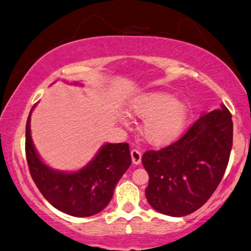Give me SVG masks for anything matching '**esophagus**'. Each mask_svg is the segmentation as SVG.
Segmentation results:
<instances>
[{
    "instance_id": "34e87169",
    "label": "esophagus",
    "mask_w": 251,
    "mask_h": 251,
    "mask_svg": "<svg viewBox=\"0 0 251 251\" xmlns=\"http://www.w3.org/2000/svg\"><path fill=\"white\" fill-rule=\"evenodd\" d=\"M131 158H132V163L133 164H140L141 161V152L139 151L138 149H132L131 150Z\"/></svg>"
}]
</instances>
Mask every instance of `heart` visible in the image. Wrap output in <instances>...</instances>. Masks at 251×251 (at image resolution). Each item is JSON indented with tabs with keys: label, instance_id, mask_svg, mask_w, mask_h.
<instances>
[{
	"label": "heart",
	"instance_id": "b5f03b06",
	"mask_svg": "<svg viewBox=\"0 0 251 251\" xmlns=\"http://www.w3.org/2000/svg\"><path fill=\"white\" fill-rule=\"evenodd\" d=\"M130 113L145 119L142 134L149 144L161 146L179 136L187 120L188 109L182 100L166 92H151L138 96L130 105Z\"/></svg>",
	"mask_w": 251,
	"mask_h": 251
}]
</instances>
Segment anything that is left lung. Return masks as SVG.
<instances>
[{
    "instance_id": "8db88e82",
    "label": "left lung",
    "mask_w": 251,
    "mask_h": 251,
    "mask_svg": "<svg viewBox=\"0 0 251 251\" xmlns=\"http://www.w3.org/2000/svg\"><path fill=\"white\" fill-rule=\"evenodd\" d=\"M232 115L221 109L203 113L184 136L167 147L148 150L141 161L149 175L146 198L171 217L199 210L221 182L232 148Z\"/></svg>"
}]
</instances>
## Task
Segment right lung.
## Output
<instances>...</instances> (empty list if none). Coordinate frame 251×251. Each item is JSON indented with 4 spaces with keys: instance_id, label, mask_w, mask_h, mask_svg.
<instances>
[{
    "instance_id": "1",
    "label": "right lung",
    "mask_w": 251,
    "mask_h": 251,
    "mask_svg": "<svg viewBox=\"0 0 251 251\" xmlns=\"http://www.w3.org/2000/svg\"><path fill=\"white\" fill-rule=\"evenodd\" d=\"M33 107L25 126V156L38 190L53 207L73 217H91L101 212L112 199L115 185L130 167L129 145L105 144L93 160L79 171H55L40 159L33 146L30 131Z\"/></svg>"
}]
</instances>
